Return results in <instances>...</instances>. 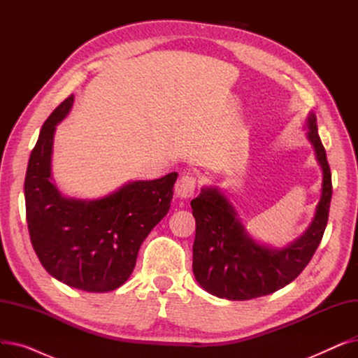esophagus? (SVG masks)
Instances as JSON below:
<instances>
[{
	"label": "esophagus",
	"mask_w": 358,
	"mask_h": 358,
	"mask_svg": "<svg viewBox=\"0 0 358 358\" xmlns=\"http://www.w3.org/2000/svg\"><path fill=\"white\" fill-rule=\"evenodd\" d=\"M196 178L192 174H182L176 184V194L181 200H189L194 196Z\"/></svg>",
	"instance_id": "34e87169"
}]
</instances>
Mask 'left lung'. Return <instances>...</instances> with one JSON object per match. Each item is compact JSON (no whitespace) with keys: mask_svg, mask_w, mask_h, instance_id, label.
I'll return each mask as SVG.
<instances>
[{"mask_svg":"<svg viewBox=\"0 0 358 358\" xmlns=\"http://www.w3.org/2000/svg\"><path fill=\"white\" fill-rule=\"evenodd\" d=\"M305 129L322 169V189L308 229L289 245L275 248L252 238L228 196L216 185L201 187L192 200L196 219L193 273L208 293L228 300L267 296L292 283L309 264L327 228L332 182L313 113L308 115Z\"/></svg>","mask_w":358,"mask_h":358,"instance_id":"1","label":"left lung"}]
</instances>
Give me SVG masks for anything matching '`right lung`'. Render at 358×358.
<instances>
[{"label":"right lung","instance_id":"right-lung-1","mask_svg":"<svg viewBox=\"0 0 358 358\" xmlns=\"http://www.w3.org/2000/svg\"><path fill=\"white\" fill-rule=\"evenodd\" d=\"M73 96L56 107L41 129L24 180L31 245L45 270L64 285L111 292L130 277L142 242L168 213L177 173L129 181L101 199L62 194L52 176L55 130L71 111Z\"/></svg>","mask_w":358,"mask_h":358}]
</instances>
